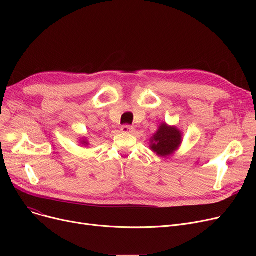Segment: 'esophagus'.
I'll list each match as a JSON object with an SVG mask.
<instances>
[{"mask_svg":"<svg viewBox=\"0 0 256 256\" xmlns=\"http://www.w3.org/2000/svg\"><path fill=\"white\" fill-rule=\"evenodd\" d=\"M134 128L130 126H128V124H124L121 126V132H124V134H132L134 132Z\"/></svg>","mask_w":256,"mask_h":256,"instance_id":"34e87169","label":"esophagus"}]
</instances>
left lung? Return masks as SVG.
<instances>
[{
	"mask_svg": "<svg viewBox=\"0 0 256 256\" xmlns=\"http://www.w3.org/2000/svg\"><path fill=\"white\" fill-rule=\"evenodd\" d=\"M152 150L160 156L171 154L178 150L182 142L180 132L173 126L163 124L150 140Z\"/></svg>",
	"mask_w": 256,
	"mask_h": 256,
	"instance_id": "left-lung-1",
	"label": "left lung"
}]
</instances>
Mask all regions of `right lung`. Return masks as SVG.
I'll return each instance as SVG.
<instances>
[{"mask_svg": "<svg viewBox=\"0 0 256 256\" xmlns=\"http://www.w3.org/2000/svg\"><path fill=\"white\" fill-rule=\"evenodd\" d=\"M83 143H84V144H87V142H86V141H83Z\"/></svg>", "mask_w": 256, "mask_h": 256, "instance_id": "add662e5", "label": "right lung"}]
</instances>
